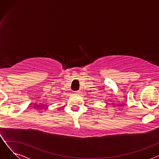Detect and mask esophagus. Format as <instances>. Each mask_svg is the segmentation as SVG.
Listing matches in <instances>:
<instances>
[{"label": "esophagus", "mask_w": 159, "mask_h": 159, "mask_svg": "<svg viewBox=\"0 0 159 159\" xmlns=\"http://www.w3.org/2000/svg\"><path fill=\"white\" fill-rule=\"evenodd\" d=\"M75 93H77V94H79V93H80V91H75Z\"/></svg>", "instance_id": "34e87169"}]
</instances>
